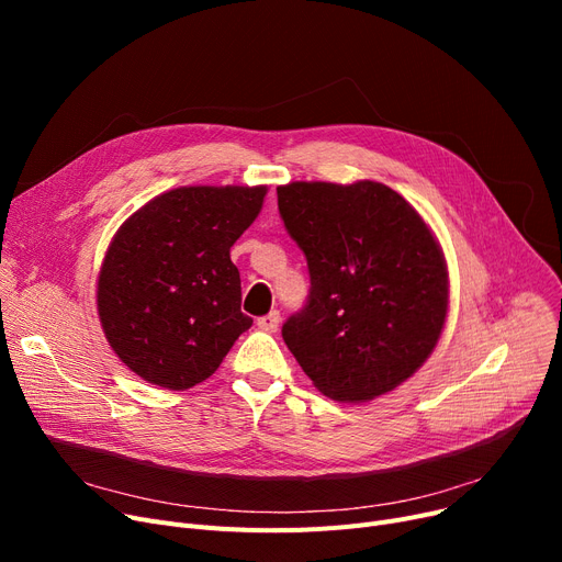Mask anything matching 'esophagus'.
<instances>
[{"label": "esophagus", "instance_id": "esophagus-1", "mask_svg": "<svg viewBox=\"0 0 562 562\" xmlns=\"http://www.w3.org/2000/svg\"><path fill=\"white\" fill-rule=\"evenodd\" d=\"M257 326H259L261 330H266V333H276L278 326H280V312L273 310V312H269L266 316H259V318H257Z\"/></svg>", "mask_w": 562, "mask_h": 562}]
</instances>
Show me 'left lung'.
I'll return each instance as SVG.
<instances>
[{
	"instance_id": "8db88e82",
	"label": "left lung",
	"mask_w": 562,
	"mask_h": 562,
	"mask_svg": "<svg viewBox=\"0 0 562 562\" xmlns=\"http://www.w3.org/2000/svg\"><path fill=\"white\" fill-rule=\"evenodd\" d=\"M278 210L305 252L310 296L282 339L335 401H371L432 352L449 307V276L432 232L380 182H291Z\"/></svg>"
}]
</instances>
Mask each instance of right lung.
Segmentation results:
<instances>
[{"mask_svg":"<svg viewBox=\"0 0 562 562\" xmlns=\"http://www.w3.org/2000/svg\"><path fill=\"white\" fill-rule=\"evenodd\" d=\"M263 195L266 187L172 189L115 232L98 278V314L109 346L136 375L189 390L252 326L229 248Z\"/></svg>","mask_w":562,"mask_h":562,"instance_id":"add662e5","label":"right lung"}]
</instances>
